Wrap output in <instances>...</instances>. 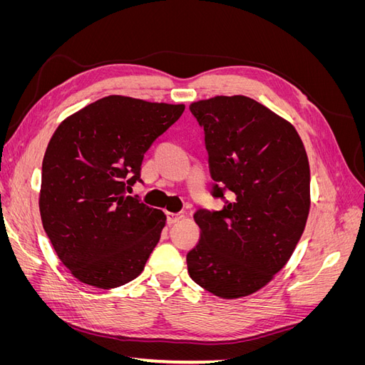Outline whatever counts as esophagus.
<instances>
[{"label": "esophagus", "mask_w": 365, "mask_h": 365, "mask_svg": "<svg viewBox=\"0 0 365 365\" xmlns=\"http://www.w3.org/2000/svg\"><path fill=\"white\" fill-rule=\"evenodd\" d=\"M184 217V215L182 213H168V222L169 224H176V222H178V220L180 219H182Z\"/></svg>", "instance_id": "esophagus-1"}]
</instances>
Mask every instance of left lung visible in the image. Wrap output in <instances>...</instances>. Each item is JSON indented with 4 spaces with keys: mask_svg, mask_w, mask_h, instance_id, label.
<instances>
[{
    "mask_svg": "<svg viewBox=\"0 0 365 365\" xmlns=\"http://www.w3.org/2000/svg\"><path fill=\"white\" fill-rule=\"evenodd\" d=\"M204 128L217 212L193 215L201 239L187 254L195 283L233 300L268 284L300 240L311 207V170L288 120L247 96L193 102Z\"/></svg>",
    "mask_w": 365,
    "mask_h": 365,
    "instance_id": "1",
    "label": "left lung"
}]
</instances>
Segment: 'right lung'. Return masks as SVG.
I'll return each mask as SVG.
<instances>
[{"label":"right lung","mask_w":365,"mask_h":365,"mask_svg":"<svg viewBox=\"0 0 365 365\" xmlns=\"http://www.w3.org/2000/svg\"><path fill=\"white\" fill-rule=\"evenodd\" d=\"M184 105L108 96L65 118L42 161L43 230L74 277L111 289L141 274L165 225L158 208L128 196L143 157Z\"/></svg>","instance_id":"add662e5"}]
</instances>
